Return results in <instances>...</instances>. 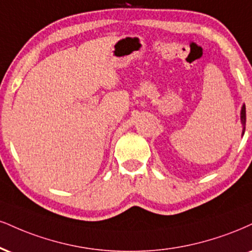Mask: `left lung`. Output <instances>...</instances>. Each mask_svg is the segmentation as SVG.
<instances>
[{"mask_svg": "<svg viewBox=\"0 0 252 252\" xmlns=\"http://www.w3.org/2000/svg\"><path fill=\"white\" fill-rule=\"evenodd\" d=\"M245 122H247V113H245V104L242 105L241 109V123H242V136L244 135L245 131Z\"/></svg>", "mask_w": 252, "mask_h": 252, "instance_id": "left-lung-1", "label": "left lung"}]
</instances>
